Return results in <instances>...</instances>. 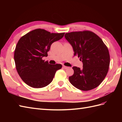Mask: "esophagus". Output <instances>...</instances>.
<instances>
[{
	"label": "esophagus",
	"mask_w": 122,
	"mask_h": 122,
	"mask_svg": "<svg viewBox=\"0 0 122 122\" xmlns=\"http://www.w3.org/2000/svg\"><path fill=\"white\" fill-rule=\"evenodd\" d=\"M63 68L64 69H67L68 68H69V67L66 66H63Z\"/></svg>",
	"instance_id": "34e87169"
}]
</instances>
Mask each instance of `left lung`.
Returning a JSON list of instances; mask_svg holds the SVG:
<instances>
[{"label":"left lung","mask_w":122,"mask_h":122,"mask_svg":"<svg viewBox=\"0 0 122 122\" xmlns=\"http://www.w3.org/2000/svg\"><path fill=\"white\" fill-rule=\"evenodd\" d=\"M65 38L72 46L74 56L80 58L83 69L73 66V76L69 77L77 89L89 91L97 87L108 71L110 57L107 46L102 40L92 31L66 33Z\"/></svg>","instance_id":"left-lung-1"}]
</instances>
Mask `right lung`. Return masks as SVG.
<instances>
[{"instance_id":"1","label":"right lung","mask_w":122,"mask_h":122,"mask_svg":"<svg viewBox=\"0 0 122 122\" xmlns=\"http://www.w3.org/2000/svg\"><path fill=\"white\" fill-rule=\"evenodd\" d=\"M64 33H51L37 29L20 39L15 46L14 60L18 73L25 83L34 88H41L52 81L62 65L50 64L42 58L48 56L52 44L62 38Z\"/></svg>"}]
</instances>
